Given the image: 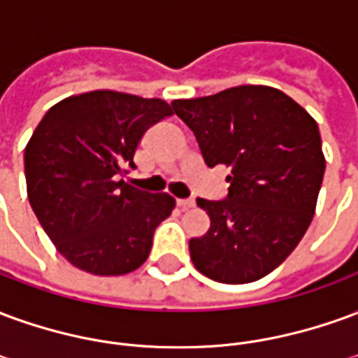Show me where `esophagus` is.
<instances>
[{
    "instance_id": "esophagus-1",
    "label": "esophagus",
    "mask_w": 358,
    "mask_h": 358,
    "mask_svg": "<svg viewBox=\"0 0 358 358\" xmlns=\"http://www.w3.org/2000/svg\"><path fill=\"white\" fill-rule=\"evenodd\" d=\"M176 205H178L182 210H187L195 207V199H176Z\"/></svg>"
}]
</instances>
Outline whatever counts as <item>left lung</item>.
<instances>
[{"instance_id":"1","label":"left lung","mask_w":358,"mask_h":358,"mask_svg":"<svg viewBox=\"0 0 358 358\" xmlns=\"http://www.w3.org/2000/svg\"><path fill=\"white\" fill-rule=\"evenodd\" d=\"M172 109L207 166L230 169L226 199H197L210 228L189 240L195 268L222 284L261 280L297 248L315 215L326 169L316 120L270 86L176 99Z\"/></svg>"}]
</instances>
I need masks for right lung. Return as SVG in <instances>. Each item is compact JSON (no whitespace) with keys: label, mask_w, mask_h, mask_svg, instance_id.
<instances>
[{"label":"right lung","mask_w":358,"mask_h":358,"mask_svg":"<svg viewBox=\"0 0 358 358\" xmlns=\"http://www.w3.org/2000/svg\"><path fill=\"white\" fill-rule=\"evenodd\" d=\"M163 99L113 90L53 105L24 149L28 201L66 261L97 276H122L148 261L155 228L174 209L120 178L149 126L171 117Z\"/></svg>","instance_id":"add662e5"}]
</instances>
